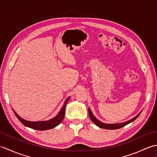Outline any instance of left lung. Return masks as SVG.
<instances>
[{
	"label": "left lung",
	"mask_w": 157,
	"mask_h": 157,
	"mask_svg": "<svg viewBox=\"0 0 157 157\" xmlns=\"http://www.w3.org/2000/svg\"><path fill=\"white\" fill-rule=\"evenodd\" d=\"M141 112H140L137 115L134 117V118H132V119H130V120H129V121H126V122L119 123H105L101 122V121H99L98 119H96L94 117V115H93V113L91 111L90 109L88 108L89 116H90V118L91 120L92 121V122L94 123L95 125H96L98 127H99V128H102V129H119L121 128H123V127H124L126 125L129 124V123L135 121V120L138 118V117L140 115V114Z\"/></svg>",
	"instance_id": "8db88e82"
}]
</instances>
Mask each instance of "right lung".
<instances>
[{"mask_svg":"<svg viewBox=\"0 0 157 157\" xmlns=\"http://www.w3.org/2000/svg\"><path fill=\"white\" fill-rule=\"evenodd\" d=\"M71 96H69L67 98H66L65 101L63 104L62 108L60 110L59 113L56 115L55 117H53L51 119L47 120V121H28L24 119L21 118L17 113L14 109H13V112H14L15 115L17 117L21 123H22L25 126L28 127V128L40 130V131H44V130H48L55 128L56 126L59 125L63 121V118L65 116V106L67 103L68 102Z\"/></svg>","mask_w":157,"mask_h":157,"instance_id":"obj_1","label":"right lung"}]
</instances>
